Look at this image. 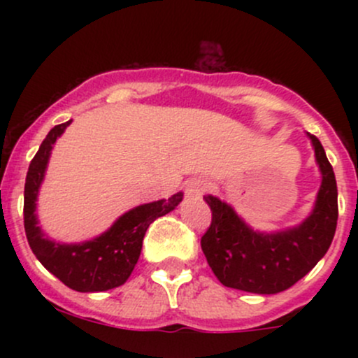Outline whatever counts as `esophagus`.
<instances>
[{"label": "esophagus", "mask_w": 358, "mask_h": 358, "mask_svg": "<svg viewBox=\"0 0 358 358\" xmlns=\"http://www.w3.org/2000/svg\"><path fill=\"white\" fill-rule=\"evenodd\" d=\"M210 190V182L203 176H195V178L188 180L187 183V195L190 196H202L203 193Z\"/></svg>", "instance_id": "esophagus-1"}]
</instances>
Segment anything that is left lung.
<instances>
[{
    "instance_id": "obj_1",
    "label": "left lung",
    "mask_w": 358,
    "mask_h": 358,
    "mask_svg": "<svg viewBox=\"0 0 358 358\" xmlns=\"http://www.w3.org/2000/svg\"><path fill=\"white\" fill-rule=\"evenodd\" d=\"M322 171L313 210L296 227L276 232L250 229L229 203L203 196L212 224L203 234L202 250L224 286L256 294H276L306 276L327 254L338 220V192L334 168L320 139L308 133Z\"/></svg>"
}]
</instances>
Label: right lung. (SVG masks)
Instances as JSON below:
<instances>
[{"label": "right lung", "instance_id": "right-lung-1", "mask_svg": "<svg viewBox=\"0 0 358 358\" xmlns=\"http://www.w3.org/2000/svg\"><path fill=\"white\" fill-rule=\"evenodd\" d=\"M72 121L52 127L28 166L24 182L23 219L24 232L31 250L55 278L65 286L80 293H97L124 285L136 266L143 248V237L150 224L158 217L175 210L182 202L183 193L178 192L168 200H158L139 205L121 215L106 232L96 239L79 244H62L48 239L38 227L36 219V196L43 182L45 170L50 159L57 138Z\"/></svg>", "mask_w": 358, "mask_h": 358}]
</instances>
